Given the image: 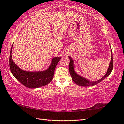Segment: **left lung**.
I'll return each mask as SVG.
<instances>
[{
	"mask_svg": "<svg viewBox=\"0 0 124 124\" xmlns=\"http://www.w3.org/2000/svg\"><path fill=\"white\" fill-rule=\"evenodd\" d=\"M111 52V61L110 62V64L109 65L108 69L107 71L103 77L102 78L100 79L95 81H90L88 79H86V78L82 77L80 75H78L77 73L75 72V66H74V62H73V60H72V58L71 57L69 56V58L70 59V63H69V72L71 76L72 80L74 81V82L77 84V85L80 86H94L96 85V84H99V83L101 82L103 80H104L105 78H107L108 76L110 75V73H111L112 68H113V57H112V51Z\"/></svg>",
	"mask_w": 124,
	"mask_h": 124,
	"instance_id": "8db88e82",
	"label": "left lung"
}]
</instances>
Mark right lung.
Returning a JSON list of instances; mask_svg holds the SVG:
<instances>
[{
    "mask_svg": "<svg viewBox=\"0 0 124 124\" xmlns=\"http://www.w3.org/2000/svg\"><path fill=\"white\" fill-rule=\"evenodd\" d=\"M12 47L9 56L10 70L13 75L23 85L30 88H36L48 84L52 80L54 70L59 62L60 57L53 58L51 65L47 69L40 71H27L17 66L12 57Z\"/></svg>",
    "mask_w": 124,
    "mask_h": 124,
    "instance_id": "1",
    "label": "right lung"
}]
</instances>
